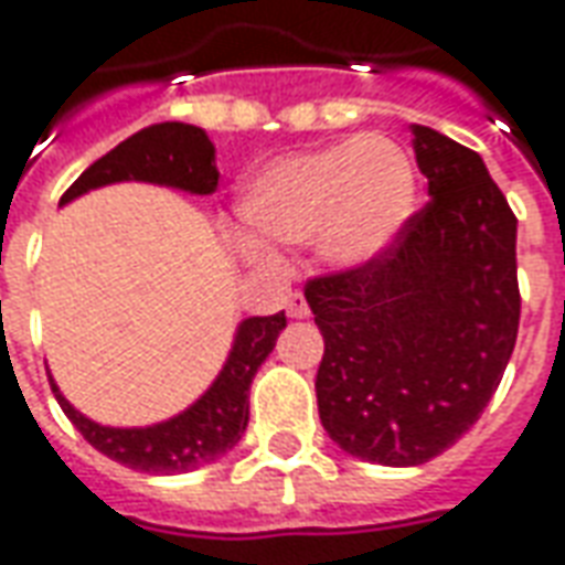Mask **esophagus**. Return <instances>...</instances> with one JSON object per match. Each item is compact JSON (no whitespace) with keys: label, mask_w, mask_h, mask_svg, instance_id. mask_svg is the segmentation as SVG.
<instances>
[{"label":"esophagus","mask_w":565,"mask_h":565,"mask_svg":"<svg viewBox=\"0 0 565 565\" xmlns=\"http://www.w3.org/2000/svg\"><path fill=\"white\" fill-rule=\"evenodd\" d=\"M289 316L291 319H307V316H310V307H307V301H303V295H291Z\"/></svg>","instance_id":"esophagus-1"}]
</instances>
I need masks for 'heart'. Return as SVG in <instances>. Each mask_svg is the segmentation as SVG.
I'll list each match as a JSON object with an SVG mask.
<instances>
[{"label":"heart","instance_id":"b5f03b06","mask_svg":"<svg viewBox=\"0 0 565 565\" xmlns=\"http://www.w3.org/2000/svg\"><path fill=\"white\" fill-rule=\"evenodd\" d=\"M417 210V173L398 142L350 136L334 146L276 158L239 194L252 234L243 249L264 258L274 246L313 243L338 270H359L395 246Z\"/></svg>","mask_w":565,"mask_h":565}]
</instances>
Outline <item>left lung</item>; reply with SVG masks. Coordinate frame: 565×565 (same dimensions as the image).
I'll return each instance as SVG.
<instances>
[{
	"label": "left lung",
	"instance_id": "left-lung-1",
	"mask_svg": "<svg viewBox=\"0 0 565 565\" xmlns=\"http://www.w3.org/2000/svg\"><path fill=\"white\" fill-rule=\"evenodd\" d=\"M429 203L377 262L310 279L319 419L374 466H423L493 398L520 322L518 218L478 151L411 124Z\"/></svg>",
	"mask_w": 565,
	"mask_h": 565
}]
</instances>
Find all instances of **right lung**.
Returning a JSON list of instances; mask_svg holds the SVG:
<instances>
[{
  "label": "right lung",
  "mask_w": 565,
  "mask_h": 565,
  "mask_svg": "<svg viewBox=\"0 0 565 565\" xmlns=\"http://www.w3.org/2000/svg\"><path fill=\"white\" fill-rule=\"evenodd\" d=\"M118 182H151L206 198L218 188L215 146L203 127L182 121H163L139 130L97 163H90L70 191L60 198L66 206L75 198ZM286 328V313L249 316L234 331V343L218 377L198 402L151 426H103L84 417L75 404L66 402L57 380L47 374L54 398L84 441L97 447L115 462L148 475H185L200 466H210L234 450L249 426V386L267 355L274 353L276 338Z\"/></svg>",
  "instance_id": "obj_1"
}]
</instances>
